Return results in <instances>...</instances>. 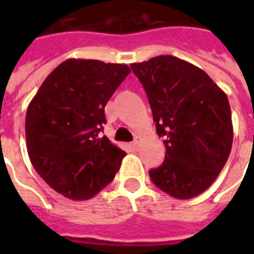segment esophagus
Instances as JSON below:
<instances>
[{
  "instance_id": "34e87169",
  "label": "esophagus",
  "mask_w": 254,
  "mask_h": 254,
  "mask_svg": "<svg viewBox=\"0 0 254 254\" xmlns=\"http://www.w3.org/2000/svg\"><path fill=\"white\" fill-rule=\"evenodd\" d=\"M139 142H141V137H139V135H135L134 141L131 142V147H133V150H138Z\"/></svg>"
}]
</instances>
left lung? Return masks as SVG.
I'll return each mask as SVG.
<instances>
[{
  "label": "left lung",
  "mask_w": 254,
  "mask_h": 254,
  "mask_svg": "<svg viewBox=\"0 0 254 254\" xmlns=\"http://www.w3.org/2000/svg\"><path fill=\"white\" fill-rule=\"evenodd\" d=\"M145 88L165 161L149 171L163 192L191 199L212 185L232 149L228 97L196 65L171 55L130 65Z\"/></svg>",
  "instance_id": "obj_1"
}]
</instances>
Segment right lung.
Listing matches in <instances>:
<instances>
[{
    "label": "right lung",
    "mask_w": 254,
    "mask_h": 254,
    "mask_svg": "<svg viewBox=\"0 0 254 254\" xmlns=\"http://www.w3.org/2000/svg\"><path fill=\"white\" fill-rule=\"evenodd\" d=\"M130 73L127 64L68 59L46 77L26 112L30 161L43 181L72 200L109 185L127 153L104 135V108Z\"/></svg>",
    "instance_id": "obj_1"
}]
</instances>
